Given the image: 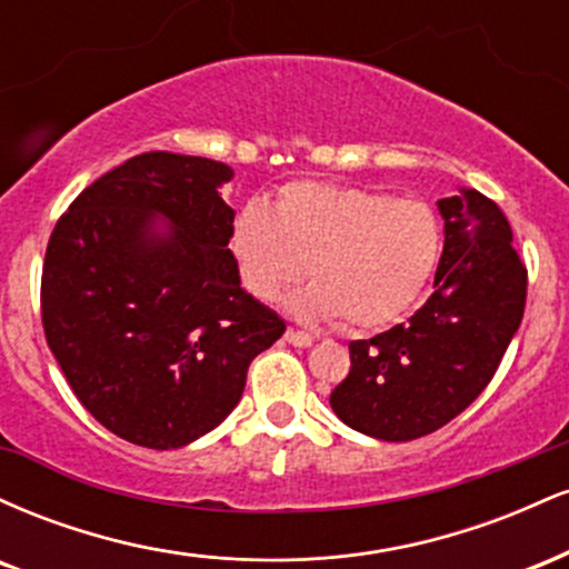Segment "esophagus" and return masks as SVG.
Returning a JSON list of instances; mask_svg holds the SVG:
<instances>
[{
	"mask_svg": "<svg viewBox=\"0 0 569 569\" xmlns=\"http://www.w3.org/2000/svg\"><path fill=\"white\" fill-rule=\"evenodd\" d=\"M286 339H289L293 348H310V345L316 342V337L307 335V331H297V329L286 331Z\"/></svg>",
	"mask_w": 569,
	"mask_h": 569,
	"instance_id": "1",
	"label": "esophagus"
}]
</instances>
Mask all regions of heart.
<instances>
[{
  "label": "heart",
  "instance_id": "1",
  "mask_svg": "<svg viewBox=\"0 0 569 569\" xmlns=\"http://www.w3.org/2000/svg\"><path fill=\"white\" fill-rule=\"evenodd\" d=\"M246 289L278 302L307 276L289 310L302 321L377 329L420 299L441 253V224L422 200L363 187L293 181L272 211L248 202L232 227Z\"/></svg>",
  "mask_w": 569,
  "mask_h": 569
}]
</instances>
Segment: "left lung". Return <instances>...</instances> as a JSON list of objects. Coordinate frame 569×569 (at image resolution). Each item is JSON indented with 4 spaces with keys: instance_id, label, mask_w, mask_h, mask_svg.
<instances>
[{
    "instance_id": "1",
    "label": "left lung",
    "mask_w": 569,
    "mask_h": 569,
    "mask_svg": "<svg viewBox=\"0 0 569 569\" xmlns=\"http://www.w3.org/2000/svg\"><path fill=\"white\" fill-rule=\"evenodd\" d=\"M436 206L433 293L407 323L350 342V375L329 398L345 426L371 439L411 441L455 420L492 380L525 316L527 270L500 208L468 187Z\"/></svg>"
}]
</instances>
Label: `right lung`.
Segmentation results:
<instances>
[{
    "label": "right lung",
    "instance_id": "right-lung-1",
    "mask_svg": "<svg viewBox=\"0 0 569 569\" xmlns=\"http://www.w3.org/2000/svg\"><path fill=\"white\" fill-rule=\"evenodd\" d=\"M230 166L147 152L96 179L58 219L42 323L74 396L147 449L198 441L238 407L253 358L286 323L240 289Z\"/></svg>",
    "mask_w": 569,
    "mask_h": 569
}]
</instances>
